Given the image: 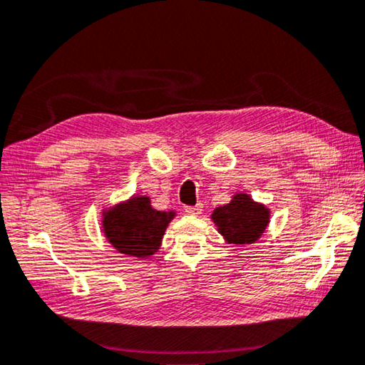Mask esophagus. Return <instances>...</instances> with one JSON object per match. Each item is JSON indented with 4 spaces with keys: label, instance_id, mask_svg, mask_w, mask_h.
Returning <instances> with one entry per match:
<instances>
[{
    "label": "esophagus",
    "instance_id": "1",
    "mask_svg": "<svg viewBox=\"0 0 365 365\" xmlns=\"http://www.w3.org/2000/svg\"><path fill=\"white\" fill-rule=\"evenodd\" d=\"M202 208H204V205L197 204L195 207H186V208H184V210H186V213H189V215H200L202 213Z\"/></svg>",
    "mask_w": 365,
    "mask_h": 365
}]
</instances>
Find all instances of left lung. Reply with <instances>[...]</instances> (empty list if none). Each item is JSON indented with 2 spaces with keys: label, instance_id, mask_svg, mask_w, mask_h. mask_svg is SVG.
Listing matches in <instances>:
<instances>
[{
  "label": "left lung",
  "instance_id": "obj_1",
  "mask_svg": "<svg viewBox=\"0 0 365 365\" xmlns=\"http://www.w3.org/2000/svg\"><path fill=\"white\" fill-rule=\"evenodd\" d=\"M212 220L226 242L244 246L264 235L270 222V210L247 194H236L230 204L215 208Z\"/></svg>",
  "mask_w": 365,
  "mask_h": 365
}]
</instances>
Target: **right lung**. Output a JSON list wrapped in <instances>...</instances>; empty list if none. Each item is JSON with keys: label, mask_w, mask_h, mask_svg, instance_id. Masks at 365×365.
<instances>
[{"label": "right lung", "mask_w": 365, "mask_h": 365, "mask_svg": "<svg viewBox=\"0 0 365 365\" xmlns=\"http://www.w3.org/2000/svg\"><path fill=\"white\" fill-rule=\"evenodd\" d=\"M175 217V212L155 210L150 197L134 195L105 210L101 226L118 252L145 259L160 249L166 226Z\"/></svg>", "instance_id": "1"}]
</instances>
